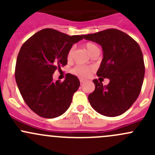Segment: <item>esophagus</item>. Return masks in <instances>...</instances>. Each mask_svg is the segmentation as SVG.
Instances as JSON below:
<instances>
[{
	"label": "esophagus",
	"instance_id": "esophagus-1",
	"mask_svg": "<svg viewBox=\"0 0 155 155\" xmlns=\"http://www.w3.org/2000/svg\"><path fill=\"white\" fill-rule=\"evenodd\" d=\"M79 81H80L81 83H83V82H85V79H79Z\"/></svg>",
	"mask_w": 155,
	"mask_h": 155
}]
</instances>
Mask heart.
Returning a JSON list of instances; mask_svg holds the SVG:
<instances>
[{"instance_id": "heart-1", "label": "heart", "mask_w": 155, "mask_h": 155, "mask_svg": "<svg viewBox=\"0 0 155 155\" xmlns=\"http://www.w3.org/2000/svg\"><path fill=\"white\" fill-rule=\"evenodd\" d=\"M85 48H86L87 52L89 54H91L93 51H94L96 49H98L97 46L95 44H94L93 43H91V42H87L85 44ZM74 51H75V47L74 46H72L71 48L69 49L68 51V54H67V59H68V61H71L73 58V55H74ZM93 69L91 67L89 66H85V65H77V66L75 67L73 69V73L74 74L77 75L79 76H84V77H86V76H89L90 73H91Z\"/></svg>"}]
</instances>
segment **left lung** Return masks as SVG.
I'll return each mask as SVG.
<instances>
[{
	"label": "left lung",
	"instance_id": "1",
	"mask_svg": "<svg viewBox=\"0 0 155 155\" xmlns=\"http://www.w3.org/2000/svg\"><path fill=\"white\" fill-rule=\"evenodd\" d=\"M82 37L102 46L104 58L97 75L109 79L107 86L94 79L95 89L88 95L89 103L105 116L121 115L133 105L141 91L145 76L141 48L132 37L118 29H107Z\"/></svg>",
	"mask_w": 155,
	"mask_h": 155
}]
</instances>
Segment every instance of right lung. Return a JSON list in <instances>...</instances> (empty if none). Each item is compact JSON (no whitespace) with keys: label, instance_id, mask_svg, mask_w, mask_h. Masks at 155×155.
<instances>
[{"label":"right lung","instance_id":"1","mask_svg":"<svg viewBox=\"0 0 155 155\" xmlns=\"http://www.w3.org/2000/svg\"><path fill=\"white\" fill-rule=\"evenodd\" d=\"M82 35L69 36L51 28L34 34L21 46L15 77L25 104L37 115L54 118L64 113L80 82L68 73L64 82L54 81L53 73L68 64L67 54Z\"/></svg>","mask_w":155,"mask_h":155}]
</instances>
